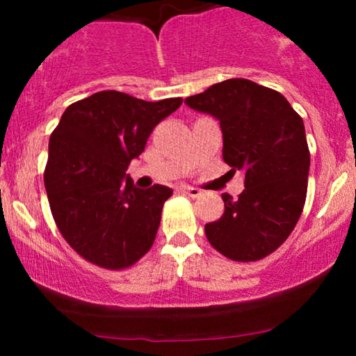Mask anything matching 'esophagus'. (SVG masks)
I'll use <instances>...</instances> for the list:
<instances>
[{
  "label": "esophagus",
  "instance_id": "34e87169",
  "mask_svg": "<svg viewBox=\"0 0 356 356\" xmlns=\"http://www.w3.org/2000/svg\"><path fill=\"white\" fill-rule=\"evenodd\" d=\"M181 191L184 192V194H187V195H189V197H192V199H197L199 195L202 194V192L199 191V189H195V187H189V186H182Z\"/></svg>",
  "mask_w": 356,
  "mask_h": 356
}]
</instances>
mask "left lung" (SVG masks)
<instances>
[{"mask_svg":"<svg viewBox=\"0 0 356 356\" xmlns=\"http://www.w3.org/2000/svg\"><path fill=\"white\" fill-rule=\"evenodd\" d=\"M186 104L220 124L222 159L244 174V189L222 194L224 214L206 224L211 246L239 263L275 252L295 229L308 191L309 149L305 124L276 90L229 79Z\"/></svg>","mask_w":356,"mask_h":356,"instance_id":"left-lung-1","label":"left lung"}]
</instances>
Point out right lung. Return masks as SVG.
<instances>
[{
    "mask_svg": "<svg viewBox=\"0 0 356 356\" xmlns=\"http://www.w3.org/2000/svg\"><path fill=\"white\" fill-rule=\"evenodd\" d=\"M182 99L145 102L97 92L63 112L50 136L44 189L56 227L88 263L120 271L149 252L172 189H136L125 175L159 122Z\"/></svg>",
    "mask_w": 356,
    "mask_h": 356,
    "instance_id": "add662e5",
    "label": "right lung"
}]
</instances>
